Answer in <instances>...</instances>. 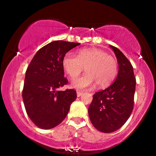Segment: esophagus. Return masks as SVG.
Wrapping results in <instances>:
<instances>
[{"mask_svg":"<svg viewBox=\"0 0 156 156\" xmlns=\"http://www.w3.org/2000/svg\"><path fill=\"white\" fill-rule=\"evenodd\" d=\"M82 94H83V92H80V91H78V92H77V97L81 96Z\"/></svg>","mask_w":156,"mask_h":156,"instance_id":"obj_1","label":"esophagus"}]
</instances>
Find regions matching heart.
Instances as JSON below:
<instances>
[{
  "label": "heart",
  "instance_id": "1",
  "mask_svg": "<svg viewBox=\"0 0 156 156\" xmlns=\"http://www.w3.org/2000/svg\"><path fill=\"white\" fill-rule=\"evenodd\" d=\"M62 66L67 74L74 79L85 67L87 74L73 82V87L84 89L92 87L94 83L99 87L110 85L117 73V60L104 51L96 48L80 50L76 56L67 53L62 59Z\"/></svg>",
  "mask_w": 156,
  "mask_h": 156
}]
</instances>
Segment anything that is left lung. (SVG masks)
<instances>
[{"instance_id": "obj_1", "label": "left lung", "mask_w": 156, "mask_h": 156, "mask_svg": "<svg viewBox=\"0 0 156 156\" xmlns=\"http://www.w3.org/2000/svg\"><path fill=\"white\" fill-rule=\"evenodd\" d=\"M110 47L119 64L117 77L110 87L93 95L88 109L91 122L103 133L116 131L128 120L133 108L136 83L130 62L118 48Z\"/></svg>"}]
</instances>
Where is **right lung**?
Returning <instances> with one entry per match:
<instances>
[{"label": "right lung", "mask_w": 156, "mask_h": 156, "mask_svg": "<svg viewBox=\"0 0 156 156\" xmlns=\"http://www.w3.org/2000/svg\"><path fill=\"white\" fill-rule=\"evenodd\" d=\"M80 43L57 40L37 52L26 73L23 99L28 116L42 129H51L67 117L76 91L58 89L68 83L64 78L62 59Z\"/></svg>", "instance_id": "1"}]
</instances>
